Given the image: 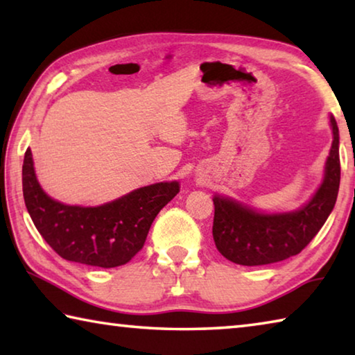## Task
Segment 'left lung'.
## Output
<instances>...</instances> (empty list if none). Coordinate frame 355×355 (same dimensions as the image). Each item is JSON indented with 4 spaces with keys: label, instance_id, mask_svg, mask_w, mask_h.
Instances as JSON below:
<instances>
[{
    "label": "left lung",
    "instance_id": "1",
    "mask_svg": "<svg viewBox=\"0 0 355 355\" xmlns=\"http://www.w3.org/2000/svg\"><path fill=\"white\" fill-rule=\"evenodd\" d=\"M334 141L324 182L304 208L285 214H260L225 197L214 196L213 238L227 260L260 266L297 255L321 230L335 207L340 188L338 125L330 117Z\"/></svg>",
    "mask_w": 355,
    "mask_h": 355
}]
</instances>
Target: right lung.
<instances>
[{"mask_svg":"<svg viewBox=\"0 0 355 355\" xmlns=\"http://www.w3.org/2000/svg\"><path fill=\"white\" fill-rule=\"evenodd\" d=\"M178 191L177 182L156 183L101 207L64 205L42 191L31 150L23 159V197L35 228L59 257L89 266L128 263L144 248L156 214Z\"/></svg>","mask_w":355,"mask_h":355,"instance_id":"1","label":"right lung"}]
</instances>
